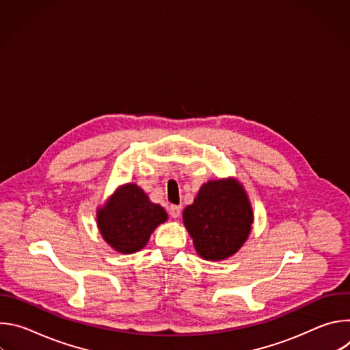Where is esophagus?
Here are the masks:
<instances>
[{
  "label": "esophagus",
  "instance_id": "esophagus-1",
  "mask_svg": "<svg viewBox=\"0 0 350 350\" xmlns=\"http://www.w3.org/2000/svg\"><path fill=\"white\" fill-rule=\"evenodd\" d=\"M169 213H170V216H172L173 219H178L180 215H181V206H178V205H172V206L169 208Z\"/></svg>",
  "mask_w": 350,
  "mask_h": 350
}]
</instances>
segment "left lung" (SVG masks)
<instances>
[{
  "instance_id": "8db88e82",
  "label": "left lung",
  "mask_w": 350,
  "mask_h": 350,
  "mask_svg": "<svg viewBox=\"0 0 350 350\" xmlns=\"http://www.w3.org/2000/svg\"><path fill=\"white\" fill-rule=\"evenodd\" d=\"M183 221L196 254L205 260H226L251 235L254 211L243 185L234 177L204 183Z\"/></svg>"
}]
</instances>
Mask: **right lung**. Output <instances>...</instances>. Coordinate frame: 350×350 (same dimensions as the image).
<instances>
[{
  "label": "right lung",
  "instance_id": "right-lung-1",
  "mask_svg": "<svg viewBox=\"0 0 350 350\" xmlns=\"http://www.w3.org/2000/svg\"><path fill=\"white\" fill-rule=\"evenodd\" d=\"M166 220V211L149 201L135 183L118 187L105 204L96 208L99 234L112 249L124 255L141 251L155 228Z\"/></svg>",
  "mask_w": 350,
  "mask_h": 350
}]
</instances>
